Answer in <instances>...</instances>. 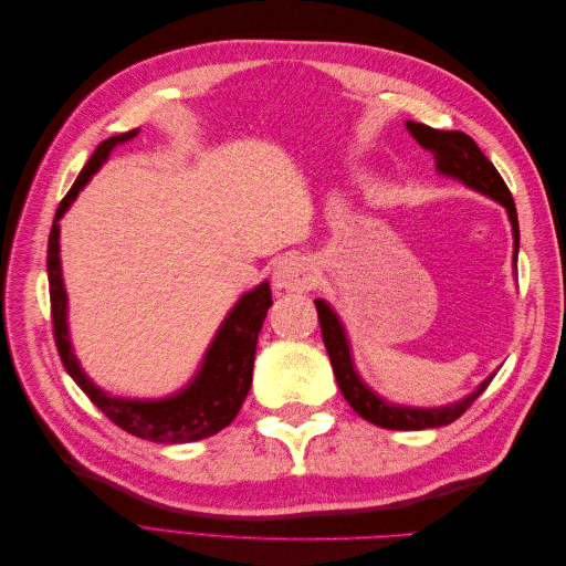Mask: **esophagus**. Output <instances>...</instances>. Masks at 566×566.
I'll return each mask as SVG.
<instances>
[{
  "instance_id": "34e87169",
  "label": "esophagus",
  "mask_w": 566,
  "mask_h": 566,
  "mask_svg": "<svg viewBox=\"0 0 566 566\" xmlns=\"http://www.w3.org/2000/svg\"><path fill=\"white\" fill-rule=\"evenodd\" d=\"M273 285L283 293H304L316 285V266L312 260L300 254H290L273 266Z\"/></svg>"
}]
</instances>
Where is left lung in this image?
<instances>
[{"label": "left lung", "mask_w": 566, "mask_h": 566, "mask_svg": "<svg viewBox=\"0 0 566 566\" xmlns=\"http://www.w3.org/2000/svg\"><path fill=\"white\" fill-rule=\"evenodd\" d=\"M408 132L413 134V139L424 148L430 150L437 169L441 175H449L453 179H460L462 184H468L474 191L484 193L493 198L495 202H501L507 210L510 224H512V235H515V266H517V252H520V221H517V208L515 200H512L510 188L505 186L503 177L499 175V169L493 167V163L484 156L479 146L470 139L468 134L462 132H441L434 127H427L420 123H406ZM316 312H318V323H321V335H323V345L328 349L331 364L335 380L345 394V399L349 406L356 410L364 420L385 427V430H427V427H443L458 420L465 410L474 403V399L482 394L489 382L493 380L486 378L482 385H479L472 394H468L465 399H460L458 403L451 406H441V408H408V406H397L380 399L378 394H373L361 378H358L354 364H352V354L347 345V335L342 331V323L335 316L328 304L323 300H316Z\"/></svg>", "instance_id": "obj_1"}]
</instances>
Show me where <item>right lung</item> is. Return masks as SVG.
<instances>
[{"label":"right lung","instance_id":"obj_1","mask_svg":"<svg viewBox=\"0 0 566 566\" xmlns=\"http://www.w3.org/2000/svg\"><path fill=\"white\" fill-rule=\"evenodd\" d=\"M139 129L111 136L101 142L94 150L90 163L84 165L80 177L75 179L71 191L61 200L54 227L49 233L46 250V271H49V297H51V323H54L56 349L67 375L87 394L92 403L104 413L119 430H125L139 439L156 443H184L212 437L224 430L227 424L241 410L250 385H252V366L256 352V337H260L262 323L271 306L269 283L256 285L248 295L238 300V304L221 323L217 337L205 354V361L193 378V382L169 399L160 401H132V399H113L106 391H101L84 370L71 349L65 323V287L61 279V260H59V219L71 208V202L82 191V186L92 179L96 169L106 163L111 150L129 142Z\"/></svg>","mask_w":566,"mask_h":566}]
</instances>
